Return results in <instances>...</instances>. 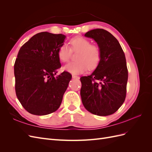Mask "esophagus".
<instances>
[{
	"mask_svg": "<svg viewBox=\"0 0 152 152\" xmlns=\"http://www.w3.org/2000/svg\"><path fill=\"white\" fill-rule=\"evenodd\" d=\"M72 78L73 79H79V76H77V75H72Z\"/></svg>",
	"mask_w": 152,
	"mask_h": 152,
	"instance_id": "34e87169",
	"label": "esophagus"
}]
</instances>
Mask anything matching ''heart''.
I'll return each instance as SVG.
<instances>
[{"label": "heart", "mask_w": 152, "mask_h": 152, "mask_svg": "<svg viewBox=\"0 0 152 152\" xmlns=\"http://www.w3.org/2000/svg\"><path fill=\"white\" fill-rule=\"evenodd\" d=\"M70 48L66 45H61L58 50V56L61 62H68L72 53H78L76 55L77 61L67 64L63 70L73 74H79L87 69L94 70L102 60V51L97 45L91 44L90 41L85 37L77 36L70 41Z\"/></svg>", "instance_id": "b5f03b06"}]
</instances>
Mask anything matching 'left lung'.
Returning <instances> with one entry per match:
<instances>
[{
  "mask_svg": "<svg viewBox=\"0 0 152 152\" xmlns=\"http://www.w3.org/2000/svg\"><path fill=\"white\" fill-rule=\"evenodd\" d=\"M84 35L97 42L102 60L91 75L80 77L82 102L91 113L110 115L126 99L128 70L125 54L117 39L107 30L94 29Z\"/></svg>",
  "mask_w": 152,
  "mask_h": 152,
  "instance_id": "left-lung-1",
  "label": "left lung"
}]
</instances>
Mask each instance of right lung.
<instances>
[{
    "label": "right lung",
    "mask_w": 152,
    "mask_h": 152,
    "mask_svg": "<svg viewBox=\"0 0 152 152\" xmlns=\"http://www.w3.org/2000/svg\"><path fill=\"white\" fill-rule=\"evenodd\" d=\"M65 36L47 31L34 35L22 45L14 66L16 96L27 112L45 115L60 107L72 75L64 71L58 50Z\"/></svg>",
    "instance_id": "right-lung-1"
}]
</instances>
